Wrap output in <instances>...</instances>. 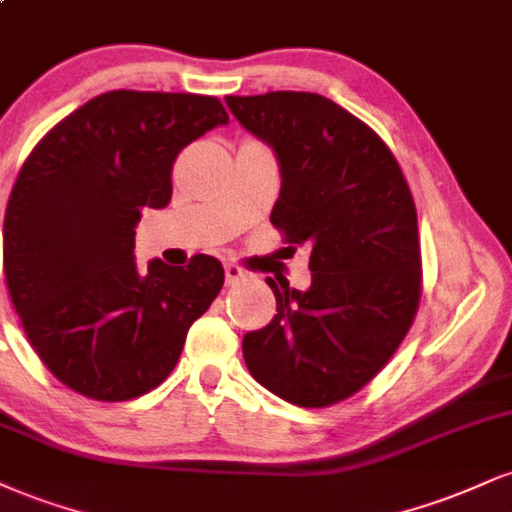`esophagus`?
<instances>
[{
  "label": "esophagus",
  "instance_id": "1",
  "mask_svg": "<svg viewBox=\"0 0 512 512\" xmlns=\"http://www.w3.org/2000/svg\"><path fill=\"white\" fill-rule=\"evenodd\" d=\"M224 274H226V286H236V283L245 281L250 276L243 267H238V264H233V262L224 264Z\"/></svg>",
  "mask_w": 512,
  "mask_h": 512
}]
</instances>
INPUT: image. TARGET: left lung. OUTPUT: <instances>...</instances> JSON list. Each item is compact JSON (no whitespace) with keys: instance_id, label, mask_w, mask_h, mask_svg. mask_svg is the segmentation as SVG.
<instances>
[{"instance_id":"obj_1","label":"left lung","mask_w":512,"mask_h":512,"mask_svg":"<svg viewBox=\"0 0 512 512\" xmlns=\"http://www.w3.org/2000/svg\"><path fill=\"white\" fill-rule=\"evenodd\" d=\"M226 104L274 147L281 193L269 221L293 250L310 245L312 272L307 291L267 279L276 315L245 334V365L274 396L329 408L365 389L415 322V200L389 145L317 92L229 95Z\"/></svg>"}]
</instances>
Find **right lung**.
Segmentation results:
<instances>
[{
    "instance_id": "add662e5",
    "label": "right lung",
    "mask_w": 512,
    "mask_h": 512,
    "mask_svg": "<svg viewBox=\"0 0 512 512\" xmlns=\"http://www.w3.org/2000/svg\"><path fill=\"white\" fill-rule=\"evenodd\" d=\"M229 121L217 97L112 90L23 162L4 217V276L30 346L71 391L119 403L157 389L224 286L217 257L135 267L143 209L169 205L178 152Z\"/></svg>"
}]
</instances>
